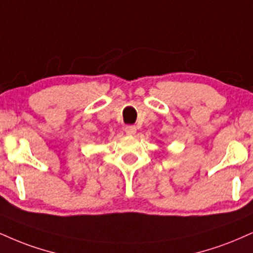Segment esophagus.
<instances>
[{
    "mask_svg": "<svg viewBox=\"0 0 253 253\" xmlns=\"http://www.w3.org/2000/svg\"><path fill=\"white\" fill-rule=\"evenodd\" d=\"M125 132L127 135H134L136 133V127L135 126H126L125 127Z\"/></svg>",
    "mask_w": 253,
    "mask_h": 253,
    "instance_id": "obj_1",
    "label": "esophagus"
}]
</instances>
